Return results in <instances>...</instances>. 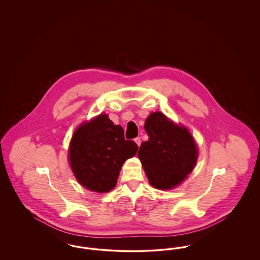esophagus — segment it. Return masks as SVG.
Returning <instances> with one entry per match:
<instances>
[{
	"mask_svg": "<svg viewBox=\"0 0 260 260\" xmlns=\"http://www.w3.org/2000/svg\"><path fill=\"white\" fill-rule=\"evenodd\" d=\"M135 141H136V143L138 145V146L140 145V143H141V139H140V137H136V138H135Z\"/></svg>",
	"mask_w": 260,
	"mask_h": 260,
	"instance_id": "esophagus-1",
	"label": "esophagus"
}]
</instances>
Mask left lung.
<instances>
[{"instance_id":"obj_1","label":"left lung","mask_w":260,"mask_h":260,"mask_svg":"<svg viewBox=\"0 0 260 260\" xmlns=\"http://www.w3.org/2000/svg\"><path fill=\"white\" fill-rule=\"evenodd\" d=\"M144 128L149 136L138 150L151 185L172 189L183 181L195 167L198 156L193 137L183 126L171 122L161 112L152 113Z\"/></svg>"}]
</instances>
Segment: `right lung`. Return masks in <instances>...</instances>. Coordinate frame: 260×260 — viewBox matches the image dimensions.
I'll return each mask as SVG.
<instances>
[{"label": "right lung", "instance_id": "obj_1", "mask_svg": "<svg viewBox=\"0 0 260 260\" xmlns=\"http://www.w3.org/2000/svg\"><path fill=\"white\" fill-rule=\"evenodd\" d=\"M138 146L125 140L124 129L101 114L75 132L69 148V161L77 180L99 193L112 190L124 161L134 157Z\"/></svg>", "mask_w": 260, "mask_h": 260}]
</instances>
